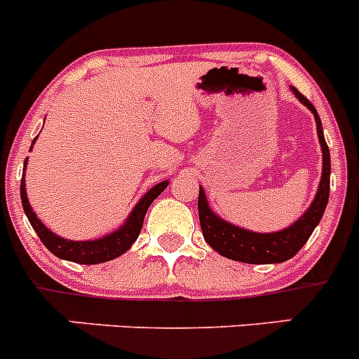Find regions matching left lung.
<instances>
[{
    "mask_svg": "<svg viewBox=\"0 0 359 359\" xmlns=\"http://www.w3.org/2000/svg\"><path fill=\"white\" fill-rule=\"evenodd\" d=\"M291 91L316 118L317 137H319L320 151H323V174H320L319 189H317L309 210L294 224L282 231H276V233H255V231H248V229L234 225L225 218L218 217L208 204L204 189L199 187L197 208H199V220L204 240L215 252L227 259H233V261L247 262V264H275V262H284L294 257L302 250L303 245L309 241L310 234L313 233V229L317 227L324 210H326L327 197H330L331 160L330 148L324 141L323 123H320L316 107L294 86H291Z\"/></svg>",
    "mask_w": 359,
    "mask_h": 359,
    "instance_id": "obj_1",
    "label": "left lung"
}]
</instances>
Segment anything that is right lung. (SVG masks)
Returning <instances> with one entry per match:
<instances>
[{"label": "right lung", "instance_id": "add662e5", "mask_svg": "<svg viewBox=\"0 0 359 359\" xmlns=\"http://www.w3.org/2000/svg\"><path fill=\"white\" fill-rule=\"evenodd\" d=\"M36 137L33 139V144H35ZM26 165H28V158L24 160V172H26ZM169 182L163 180V182L156 183L155 187L148 190L144 196L139 199V203L135 204L134 210L128 213L126 220L119 225L116 231L105 234V236L97 238V240H86V241H77V240H67V238H61L57 234H54L53 231L46 227L42 224L36 213L33 211L32 204H29L28 196H26V180H20V201H22L24 213L28 217L29 224L35 229V233L39 234V238L42 240V243L49 248V252H53L56 257L65 259V261L77 262V264H100V262L112 261V259L119 257V255L125 254L132 245L135 243V240L139 238V233L142 229V222H144L146 211L151 206L153 201L167 189Z\"/></svg>", "mask_w": 359, "mask_h": 359}]
</instances>
